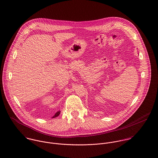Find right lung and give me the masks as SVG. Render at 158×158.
<instances>
[{"label":"right lung","instance_id":"right-lung-1","mask_svg":"<svg viewBox=\"0 0 158 158\" xmlns=\"http://www.w3.org/2000/svg\"><path fill=\"white\" fill-rule=\"evenodd\" d=\"M60 114V111H58L57 113H56L55 114V115L53 117V118H55V117H58L59 115Z\"/></svg>","mask_w":158,"mask_h":158}]
</instances>
